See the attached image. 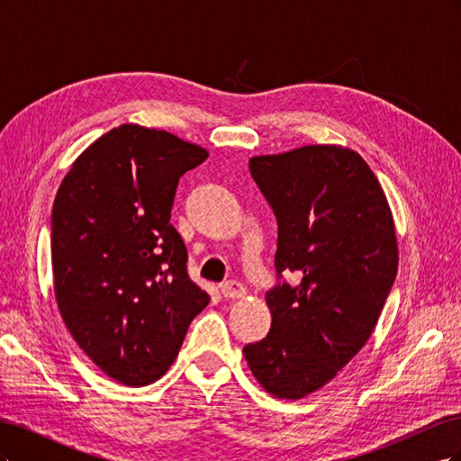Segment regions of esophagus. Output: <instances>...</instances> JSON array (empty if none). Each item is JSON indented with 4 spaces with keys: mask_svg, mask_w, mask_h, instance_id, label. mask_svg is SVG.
Segmentation results:
<instances>
[{
    "mask_svg": "<svg viewBox=\"0 0 461 461\" xmlns=\"http://www.w3.org/2000/svg\"><path fill=\"white\" fill-rule=\"evenodd\" d=\"M221 292L225 298H242L246 294V288L239 281H227L221 286Z\"/></svg>",
    "mask_w": 461,
    "mask_h": 461,
    "instance_id": "obj_1",
    "label": "esophagus"
}]
</instances>
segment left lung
<instances>
[{"label": "left lung", "mask_w": 461, "mask_h": 461, "mask_svg": "<svg viewBox=\"0 0 461 461\" xmlns=\"http://www.w3.org/2000/svg\"><path fill=\"white\" fill-rule=\"evenodd\" d=\"M249 175L278 236L276 285L265 294L271 329L244 356L267 393L298 400L327 384L371 337L396 278L394 221L369 165L342 146L252 158ZM288 270L298 285L285 283Z\"/></svg>", "instance_id": "8db88e82"}]
</instances>
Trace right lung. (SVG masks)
Wrapping results in <instances>:
<instances>
[{"instance_id":"right-lung-1","label":"right lung","mask_w":461,"mask_h":461,"mask_svg":"<svg viewBox=\"0 0 461 461\" xmlns=\"http://www.w3.org/2000/svg\"><path fill=\"white\" fill-rule=\"evenodd\" d=\"M207 151L121 124L73 163L51 212L55 298L68 332L111 379L158 381L209 303L171 225L178 180Z\"/></svg>"}]
</instances>
